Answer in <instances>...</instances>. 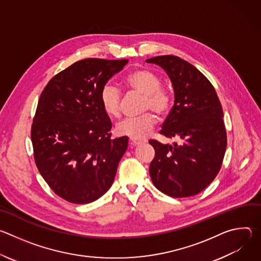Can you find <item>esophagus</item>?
Segmentation results:
<instances>
[{
    "label": "esophagus",
    "mask_w": 261,
    "mask_h": 261,
    "mask_svg": "<svg viewBox=\"0 0 261 261\" xmlns=\"http://www.w3.org/2000/svg\"><path fill=\"white\" fill-rule=\"evenodd\" d=\"M142 142H143L142 140H139V139H134V138H130V145H131V146H135V145L141 144Z\"/></svg>",
    "instance_id": "34e87169"
}]
</instances>
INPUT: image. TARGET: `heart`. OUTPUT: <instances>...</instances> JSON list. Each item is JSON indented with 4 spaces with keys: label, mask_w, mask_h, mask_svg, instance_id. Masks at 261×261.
I'll use <instances>...</instances> for the list:
<instances>
[{
    "label": "heart",
    "mask_w": 261,
    "mask_h": 261,
    "mask_svg": "<svg viewBox=\"0 0 261 261\" xmlns=\"http://www.w3.org/2000/svg\"><path fill=\"white\" fill-rule=\"evenodd\" d=\"M124 84L131 90L144 95V109H152L159 116H165L171 108L170 93L161 88L162 81L157 74L145 68H139L128 73ZM122 93L113 84H105L100 91V102L104 113L110 118L121 115ZM157 122L153 113H146L140 117L127 118L116 126V132L122 136L142 139L152 131Z\"/></svg>",
    "instance_id": "b5f03b06"
}]
</instances>
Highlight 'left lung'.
<instances>
[{"label":"left lung","instance_id":"left-lung-1","mask_svg":"<svg viewBox=\"0 0 261 261\" xmlns=\"http://www.w3.org/2000/svg\"><path fill=\"white\" fill-rule=\"evenodd\" d=\"M146 62L166 71L174 92V105L160 133L181 139L173 145L148 141L156 153L150 165L152 181L171 197L196 195L217 176L225 155L222 105L210 81L187 61L159 56Z\"/></svg>","mask_w":261,"mask_h":261}]
</instances>
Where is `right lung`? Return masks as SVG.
Here are the masks:
<instances>
[{
	"label": "right lung",
	"mask_w": 261,
	"mask_h": 261,
	"mask_svg": "<svg viewBox=\"0 0 261 261\" xmlns=\"http://www.w3.org/2000/svg\"><path fill=\"white\" fill-rule=\"evenodd\" d=\"M128 60L86 59L55 75L33 119L35 163L51 190L77 204L100 198L114 182L128 137L111 139L102 87Z\"/></svg>",
	"instance_id": "add662e5"
}]
</instances>
